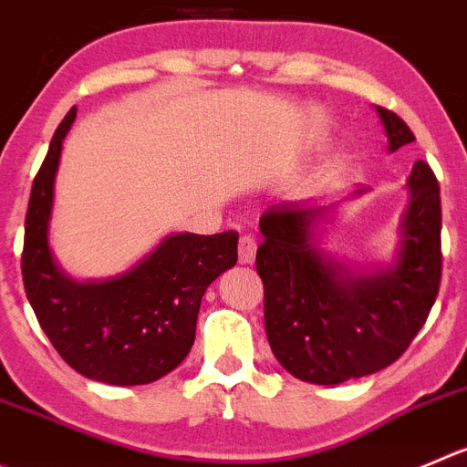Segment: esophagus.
Instances as JSON below:
<instances>
[{
	"label": "esophagus",
	"instance_id": "1",
	"mask_svg": "<svg viewBox=\"0 0 467 467\" xmlns=\"http://www.w3.org/2000/svg\"><path fill=\"white\" fill-rule=\"evenodd\" d=\"M238 256H241V264H254V256H256L254 236L245 234V236L238 241Z\"/></svg>",
	"mask_w": 467,
	"mask_h": 467
}]
</instances>
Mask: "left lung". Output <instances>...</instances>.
I'll use <instances>...</instances> for the list:
<instances>
[{
	"instance_id": "8db88e82",
	"label": "left lung",
	"mask_w": 467,
	"mask_h": 467,
	"mask_svg": "<svg viewBox=\"0 0 467 467\" xmlns=\"http://www.w3.org/2000/svg\"><path fill=\"white\" fill-rule=\"evenodd\" d=\"M376 112L389 150L415 141L401 117ZM326 217L321 206L275 203L261 215L256 250L270 348L288 374L314 385L362 379L401 358L436 303L442 275L441 185L424 160L408 179L401 243L388 268L353 275L323 254L317 226Z\"/></svg>"
}]
</instances>
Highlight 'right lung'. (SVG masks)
Listing matches in <instances>:
<instances>
[{
    "mask_svg": "<svg viewBox=\"0 0 467 467\" xmlns=\"http://www.w3.org/2000/svg\"><path fill=\"white\" fill-rule=\"evenodd\" d=\"M75 114L78 108L55 130L31 185L22 250L26 297L47 339L78 374L109 385L153 383L192 348L202 297L236 265L238 234H171L119 277H68L52 256L50 217L61 141Z\"/></svg>",
    "mask_w": 467,
    "mask_h": 467,
    "instance_id": "1",
    "label": "right lung"
}]
</instances>
